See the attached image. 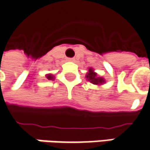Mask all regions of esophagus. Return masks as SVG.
<instances>
[{"mask_svg":"<svg viewBox=\"0 0 150 150\" xmlns=\"http://www.w3.org/2000/svg\"><path fill=\"white\" fill-rule=\"evenodd\" d=\"M67 59L69 60V61H74V58H67Z\"/></svg>","mask_w":150,"mask_h":150,"instance_id":"34e87169","label":"esophagus"}]
</instances>
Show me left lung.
Here are the masks:
<instances>
[{
	"instance_id": "8db88e82",
	"label": "left lung",
	"mask_w": 150,
	"mask_h": 150,
	"mask_svg": "<svg viewBox=\"0 0 150 150\" xmlns=\"http://www.w3.org/2000/svg\"><path fill=\"white\" fill-rule=\"evenodd\" d=\"M86 79L92 83L93 84H96V85H101L102 83H105V80L103 78L98 77L97 73L94 71V70L92 68H89V71L86 74Z\"/></svg>"
}]
</instances>
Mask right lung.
<instances>
[{
  "label": "right lung",
  "mask_w": 150,
  "mask_h": 150,
  "mask_svg": "<svg viewBox=\"0 0 150 150\" xmlns=\"http://www.w3.org/2000/svg\"><path fill=\"white\" fill-rule=\"evenodd\" d=\"M47 79H49V80H53V79H54V77H53L52 74H48V75H47Z\"/></svg>",
  "instance_id": "add662e5"
}]
</instances>
